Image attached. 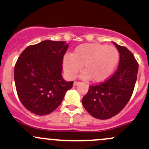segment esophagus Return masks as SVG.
I'll return each mask as SVG.
<instances>
[{"label": "esophagus", "instance_id": "esophagus-1", "mask_svg": "<svg viewBox=\"0 0 149 149\" xmlns=\"http://www.w3.org/2000/svg\"><path fill=\"white\" fill-rule=\"evenodd\" d=\"M80 83H81V82H78V81H74V83H73V86H78V84H80Z\"/></svg>", "mask_w": 149, "mask_h": 149}]
</instances>
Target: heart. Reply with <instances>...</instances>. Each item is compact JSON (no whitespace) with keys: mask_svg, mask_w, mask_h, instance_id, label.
<instances>
[{"mask_svg":"<svg viewBox=\"0 0 149 149\" xmlns=\"http://www.w3.org/2000/svg\"><path fill=\"white\" fill-rule=\"evenodd\" d=\"M118 51L112 46L98 43H88L79 45L71 55H65L63 67L67 77L73 79L81 70L83 79L91 78L95 83L106 81L117 66L119 61Z\"/></svg>","mask_w":149,"mask_h":149,"instance_id":"heart-1","label":"heart"}]
</instances>
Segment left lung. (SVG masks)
<instances>
[{"mask_svg": "<svg viewBox=\"0 0 149 149\" xmlns=\"http://www.w3.org/2000/svg\"><path fill=\"white\" fill-rule=\"evenodd\" d=\"M120 52L118 68L107 81L90 86L82 104L86 111L99 120H107L122 110L134 89L139 64L125 47L113 42Z\"/></svg>", "mask_w": 149, "mask_h": 149, "instance_id": "obj_1", "label": "left lung"}]
</instances>
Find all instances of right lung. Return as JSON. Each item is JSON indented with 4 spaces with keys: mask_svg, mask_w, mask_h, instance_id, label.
I'll return each instance as SVG.
<instances>
[{
    "mask_svg": "<svg viewBox=\"0 0 149 149\" xmlns=\"http://www.w3.org/2000/svg\"><path fill=\"white\" fill-rule=\"evenodd\" d=\"M65 42L45 40L27 47L15 65L14 79L17 95L27 110L46 115L61 103L73 81L61 75L63 58L68 49Z\"/></svg>",
    "mask_w": 149,
    "mask_h": 149,
    "instance_id": "right-lung-1",
    "label": "right lung"
}]
</instances>
